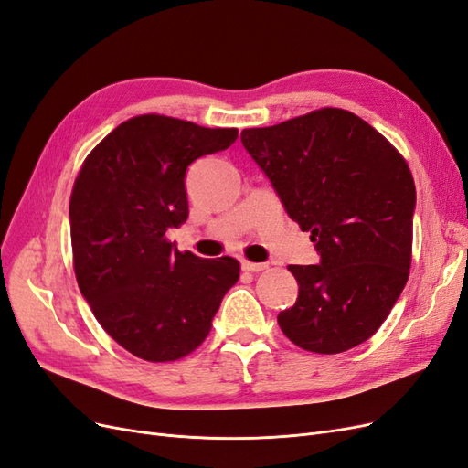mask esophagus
Instances as JSON below:
<instances>
[{"label": "esophagus", "mask_w": 468, "mask_h": 468, "mask_svg": "<svg viewBox=\"0 0 468 468\" xmlns=\"http://www.w3.org/2000/svg\"><path fill=\"white\" fill-rule=\"evenodd\" d=\"M269 265L267 263H253V261H242V269L244 271H251V273H260V271H265Z\"/></svg>", "instance_id": "esophagus-1"}]
</instances>
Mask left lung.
I'll return each mask as SVG.
<instances>
[{"mask_svg": "<svg viewBox=\"0 0 468 468\" xmlns=\"http://www.w3.org/2000/svg\"><path fill=\"white\" fill-rule=\"evenodd\" d=\"M242 144L320 256L289 265L299 299L277 316L282 334L324 356L367 342L412 263L416 186L406 160L369 122L334 107L246 129Z\"/></svg>", "mask_w": 468, "mask_h": 468, "instance_id": "1", "label": "left lung"}]
</instances>
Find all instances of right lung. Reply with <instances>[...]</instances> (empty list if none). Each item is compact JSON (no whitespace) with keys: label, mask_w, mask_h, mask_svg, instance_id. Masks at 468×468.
I'll use <instances>...</instances> for the list:
<instances>
[{"label":"right lung","mask_w":468,"mask_h":468,"mask_svg":"<svg viewBox=\"0 0 468 468\" xmlns=\"http://www.w3.org/2000/svg\"><path fill=\"white\" fill-rule=\"evenodd\" d=\"M236 138L238 129L140 115L80 169L69 199L78 285L103 330L140 359L176 361L199 347L239 277L236 260H205L165 238L189 217L187 167Z\"/></svg>","instance_id":"1"}]
</instances>
